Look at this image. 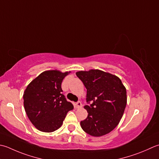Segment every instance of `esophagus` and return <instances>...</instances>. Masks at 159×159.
<instances>
[{"label": "esophagus", "mask_w": 159, "mask_h": 159, "mask_svg": "<svg viewBox=\"0 0 159 159\" xmlns=\"http://www.w3.org/2000/svg\"><path fill=\"white\" fill-rule=\"evenodd\" d=\"M75 106H76V108H81L82 106H83V105H82V103L80 101H78L77 102H76Z\"/></svg>", "instance_id": "esophagus-1"}]
</instances>
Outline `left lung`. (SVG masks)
<instances>
[{"mask_svg":"<svg viewBox=\"0 0 159 159\" xmlns=\"http://www.w3.org/2000/svg\"><path fill=\"white\" fill-rule=\"evenodd\" d=\"M87 89L84 108L88 117L80 121L82 129L93 136L107 134L116 127L127 104L126 89L119 77L99 70L76 73Z\"/></svg>","mask_w":159,"mask_h":159,"instance_id":"left-lung-1","label":"left lung"}]
</instances>
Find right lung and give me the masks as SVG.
<instances>
[{
    "label": "right lung",
    "instance_id": "1",
    "mask_svg": "<svg viewBox=\"0 0 159 159\" xmlns=\"http://www.w3.org/2000/svg\"><path fill=\"white\" fill-rule=\"evenodd\" d=\"M70 71H43L34 79L24 92V107L28 118L41 132H52L63 124L69 111L73 110L63 94L61 83Z\"/></svg>",
    "mask_w": 159,
    "mask_h": 159
}]
</instances>
